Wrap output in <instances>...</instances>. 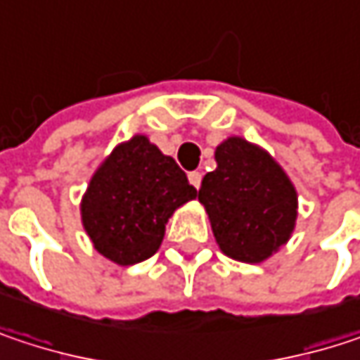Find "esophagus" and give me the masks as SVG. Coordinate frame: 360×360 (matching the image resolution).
Returning a JSON list of instances; mask_svg holds the SVG:
<instances>
[{
	"label": "esophagus",
	"instance_id": "1",
	"mask_svg": "<svg viewBox=\"0 0 360 360\" xmlns=\"http://www.w3.org/2000/svg\"><path fill=\"white\" fill-rule=\"evenodd\" d=\"M187 179H189V183L198 189L200 187V183H202V173H198V171H191L189 175H187Z\"/></svg>",
	"mask_w": 360,
	"mask_h": 360
}]
</instances>
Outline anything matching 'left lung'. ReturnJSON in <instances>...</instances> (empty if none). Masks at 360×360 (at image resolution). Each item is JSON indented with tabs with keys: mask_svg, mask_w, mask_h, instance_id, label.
<instances>
[{
	"mask_svg": "<svg viewBox=\"0 0 360 360\" xmlns=\"http://www.w3.org/2000/svg\"><path fill=\"white\" fill-rule=\"evenodd\" d=\"M198 200L204 204L223 254L262 262L283 246L298 217V193L285 171L258 146L229 137L214 152Z\"/></svg>",
	"mask_w": 360,
	"mask_h": 360,
	"instance_id": "8db88e82",
	"label": "left lung"
}]
</instances>
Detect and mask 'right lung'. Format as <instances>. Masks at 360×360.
Listing matches in <instances>:
<instances>
[{"label":"right lung","instance_id":"1","mask_svg":"<svg viewBox=\"0 0 360 360\" xmlns=\"http://www.w3.org/2000/svg\"><path fill=\"white\" fill-rule=\"evenodd\" d=\"M195 195L177 162L146 135H135L94 173L81 200V221L96 250L129 266L156 254L171 214Z\"/></svg>","mask_w":360,"mask_h":360}]
</instances>
